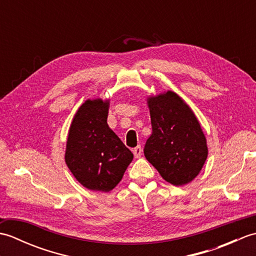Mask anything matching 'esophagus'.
<instances>
[{
    "label": "esophagus",
    "mask_w": 256,
    "mask_h": 256,
    "mask_svg": "<svg viewBox=\"0 0 256 256\" xmlns=\"http://www.w3.org/2000/svg\"><path fill=\"white\" fill-rule=\"evenodd\" d=\"M142 153H143V150H142V148H140V145L136 146V148L133 150V154H134L135 158H140V157L142 156Z\"/></svg>",
    "instance_id": "esophagus-1"
}]
</instances>
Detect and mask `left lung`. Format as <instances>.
I'll list each match as a JSON object with an SVG mask.
<instances>
[{
    "label": "left lung",
    "instance_id": "8db88e82",
    "mask_svg": "<svg viewBox=\"0 0 256 256\" xmlns=\"http://www.w3.org/2000/svg\"><path fill=\"white\" fill-rule=\"evenodd\" d=\"M152 134L144 155L160 176L174 186H182L198 175L208 156L204 134L197 118L175 92L148 100Z\"/></svg>",
    "mask_w": 256,
    "mask_h": 256
}]
</instances>
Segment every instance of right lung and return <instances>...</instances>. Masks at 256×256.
<instances>
[{
  "label": "right lung",
  "mask_w": 256,
  "mask_h": 256,
  "mask_svg": "<svg viewBox=\"0 0 256 256\" xmlns=\"http://www.w3.org/2000/svg\"><path fill=\"white\" fill-rule=\"evenodd\" d=\"M108 101L86 100L69 130L64 160L84 187L108 192L121 182L133 154L106 123Z\"/></svg>",
  "instance_id": "1"
}]
</instances>
